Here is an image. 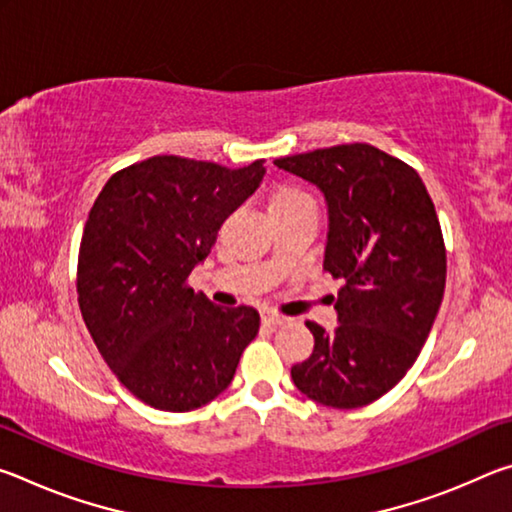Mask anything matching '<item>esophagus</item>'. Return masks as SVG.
Masks as SVG:
<instances>
[{"label": "esophagus", "mask_w": 512, "mask_h": 512, "mask_svg": "<svg viewBox=\"0 0 512 512\" xmlns=\"http://www.w3.org/2000/svg\"><path fill=\"white\" fill-rule=\"evenodd\" d=\"M262 320H264L266 325H284V323H287V318L280 316V314H275V311H271V309H264L262 311Z\"/></svg>", "instance_id": "esophagus-1"}]
</instances>
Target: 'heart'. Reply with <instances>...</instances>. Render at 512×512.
<instances>
[{"label":"heart","mask_w":512,"mask_h":512,"mask_svg":"<svg viewBox=\"0 0 512 512\" xmlns=\"http://www.w3.org/2000/svg\"><path fill=\"white\" fill-rule=\"evenodd\" d=\"M300 207H316L314 198H311L305 189L300 187H280L271 196V203H268V212H287V210H300Z\"/></svg>","instance_id":"b5f03b06"}]
</instances>
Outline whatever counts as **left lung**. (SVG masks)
<instances>
[{
  "label": "left lung",
  "mask_w": 512,
  "mask_h": 512,
  "mask_svg": "<svg viewBox=\"0 0 512 512\" xmlns=\"http://www.w3.org/2000/svg\"><path fill=\"white\" fill-rule=\"evenodd\" d=\"M325 194L323 268L341 280L334 332L307 320L314 352L291 368L300 393L357 409L391 391L431 332L447 253L418 171L370 144H339L275 160Z\"/></svg>",
  "instance_id": "8db88e82"
}]
</instances>
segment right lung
<instances>
[{
	"mask_svg": "<svg viewBox=\"0 0 512 512\" xmlns=\"http://www.w3.org/2000/svg\"><path fill=\"white\" fill-rule=\"evenodd\" d=\"M264 173V160L228 169L153 155L110 176L92 205L76 271L81 314L103 361L153 409L212 402L259 332L253 307H216L187 280Z\"/></svg>",
	"mask_w": 512,
	"mask_h": 512,
	"instance_id": "obj_1",
	"label": "right lung"
}]
</instances>
